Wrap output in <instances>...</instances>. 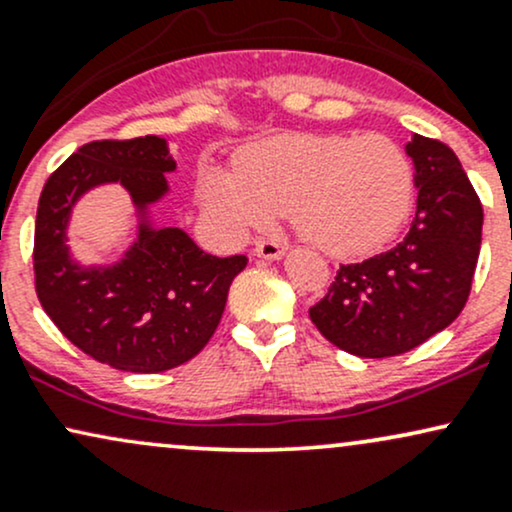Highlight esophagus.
I'll return each instance as SVG.
<instances>
[{
    "label": "esophagus",
    "instance_id": "1",
    "mask_svg": "<svg viewBox=\"0 0 512 512\" xmlns=\"http://www.w3.org/2000/svg\"><path fill=\"white\" fill-rule=\"evenodd\" d=\"M284 252H286V245L281 243V240H274V238L260 240V243L255 245V255L262 257V260H279Z\"/></svg>",
    "mask_w": 512,
    "mask_h": 512
}]
</instances>
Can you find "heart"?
Masks as SVG:
<instances>
[{
	"label": "heart",
	"instance_id": "obj_1",
	"mask_svg": "<svg viewBox=\"0 0 512 512\" xmlns=\"http://www.w3.org/2000/svg\"><path fill=\"white\" fill-rule=\"evenodd\" d=\"M202 207L243 238L291 207L296 231L334 257L383 248L407 221L414 166L385 134H281L245 151L243 168L204 166Z\"/></svg>",
	"mask_w": 512,
	"mask_h": 512
}]
</instances>
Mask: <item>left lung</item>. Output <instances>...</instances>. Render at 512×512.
I'll return each instance as SVG.
<instances>
[{"label": "left lung", "instance_id": "left-lung-1", "mask_svg": "<svg viewBox=\"0 0 512 512\" xmlns=\"http://www.w3.org/2000/svg\"><path fill=\"white\" fill-rule=\"evenodd\" d=\"M416 216L397 248L342 264L310 308L322 337L361 358L411 351L452 325L472 291L484 209L455 151L414 134Z\"/></svg>", "mask_w": 512, "mask_h": 512}]
</instances>
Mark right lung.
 Segmentation results:
<instances>
[{
	"label": "right lung",
	"instance_id": "right-lung-1",
	"mask_svg": "<svg viewBox=\"0 0 512 512\" xmlns=\"http://www.w3.org/2000/svg\"><path fill=\"white\" fill-rule=\"evenodd\" d=\"M166 139L81 146L45 182L35 216V293L57 330L84 354L129 373H163L195 358L219 327L231 281L248 257H214L182 228H154L146 211L168 192ZM120 181L140 214L138 240L110 268L71 260L66 226L81 194Z\"/></svg>",
	"mask_w": 512,
	"mask_h": 512
}]
</instances>
